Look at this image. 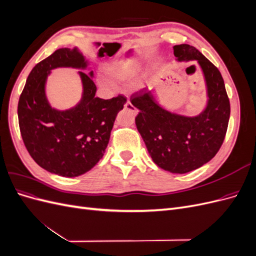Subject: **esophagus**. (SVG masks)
Listing matches in <instances>:
<instances>
[{"label":"esophagus","instance_id":"esophagus-1","mask_svg":"<svg viewBox=\"0 0 256 256\" xmlns=\"http://www.w3.org/2000/svg\"><path fill=\"white\" fill-rule=\"evenodd\" d=\"M125 108H126L127 110H129V111H131V112H134V114L138 113V110L136 109V108H134L132 104H131V102H129V99L127 100V102L125 104Z\"/></svg>","mask_w":256,"mask_h":256}]
</instances>
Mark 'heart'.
Masks as SVG:
<instances>
[{"mask_svg":"<svg viewBox=\"0 0 256 256\" xmlns=\"http://www.w3.org/2000/svg\"><path fill=\"white\" fill-rule=\"evenodd\" d=\"M141 62L130 58L122 62H115V63L108 66L106 68V76L108 78L116 81H129L134 78V76L138 74L140 69Z\"/></svg>","mask_w":256,"mask_h":256,"instance_id":"heart-1","label":"heart"}]
</instances>
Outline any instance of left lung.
<instances>
[{
  "label": "left lung",
  "mask_w": 256,
  "mask_h": 256,
  "mask_svg": "<svg viewBox=\"0 0 256 256\" xmlns=\"http://www.w3.org/2000/svg\"><path fill=\"white\" fill-rule=\"evenodd\" d=\"M176 62L194 60L202 70L206 104L194 116L172 112L159 104L154 92L142 90L131 97L140 110L136 125L152 161L162 170L184 174L210 161L226 138L230 106L220 72L190 44L173 47Z\"/></svg>",
  "instance_id": "1"
}]
</instances>
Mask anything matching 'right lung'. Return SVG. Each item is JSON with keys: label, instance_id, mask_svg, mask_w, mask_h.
<instances>
[{"label": "right lung", "instance_id": "right-lung-1", "mask_svg": "<svg viewBox=\"0 0 256 256\" xmlns=\"http://www.w3.org/2000/svg\"><path fill=\"white\" fill-rule=\"evenodd\" d=\"M82 52L62 48L40 62L30 72L19 98L18 118L23 142L36 164L52 174L76 177L102 158L118 113L127 99L95 96L94 72ZM74 68L82 84L80 102L67 110L52 108L45 92L48 76L56 68Z\"/></svg>", "mask_w": 256, "mask_h": 256}]
</instances>
